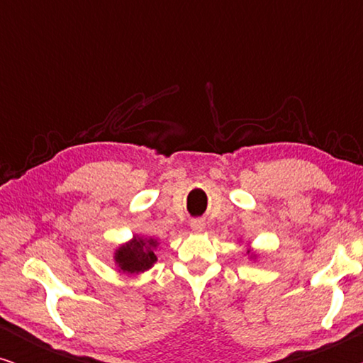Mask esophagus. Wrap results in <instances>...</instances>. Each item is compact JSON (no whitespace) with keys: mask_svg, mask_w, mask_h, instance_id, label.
<instances>
[{"mask_svg":"<svg viewBox=\"0 0 363 363\" xmlns=\"http://www.w3.org/2000/svg\"><path fill=\"white\" fill-rule=\"evenodd\" d=\"M190 225H191V230L196 231V233H200V231L205 230V221L200 220V218H196V220H191Z\"/></svg>","mask_w":363,"mask_h":363,"instance_id":"esophagus-1","label":"esophagus"}]
</instances>
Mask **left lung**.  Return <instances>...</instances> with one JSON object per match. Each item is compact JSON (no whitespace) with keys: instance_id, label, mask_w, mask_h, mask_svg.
Here are the masks:
<instances>
[{"instance_id":"left-lung-1","label":"left lung","mask_w":363,"mask_h":363,"mask_svg":"<svg viewBox=\"0 0 363 363\" xmlns=\"http://www.w3.org/2000/svg\"><path fill=\"white\" fill-rule=\"evenodd\" d=\"M247 252H250V251H247Z\"/></svg>"}]
</instances>
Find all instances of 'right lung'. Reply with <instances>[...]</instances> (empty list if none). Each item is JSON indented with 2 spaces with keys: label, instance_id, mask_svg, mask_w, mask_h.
<instances>
[{
  "label": "right lung",
  "instance_id": "1",
  "mask_svg": "<svg viewBox=\"0 0 363 363\" xmlns=\"http://www.w3.org/2000/svg\"><path fill=\"white\" fill-rule=\"evenodd\" d=\"M157 246L155 240H142V238H133L130 242L118 247L116 251V262L118 269L128 274L143 272L150 269L153 262L157 261L153 247Z\"/></svg>",
  "mask_w": 363,
  "mask_h": 363
}]
</instances>
